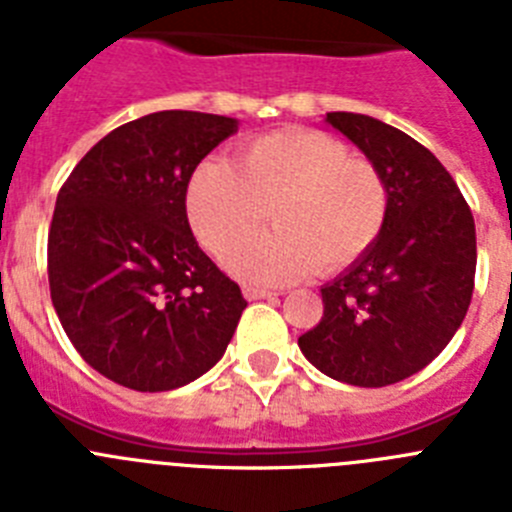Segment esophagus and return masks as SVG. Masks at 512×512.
I'll return each mask as SVG.
<instances>
[{"label":"esophagus","mask_w":512,"mask_h":512,"mask_svg":"<svg viewBox=\"0 0 512 512\" xmlns=\"http://www.w3.org/2000/svg\"><path fill=\"white\" fill-rule=\"evenodd\" d=\"M243 295H246V300H271V297H277V292H269V289L246 287V289H243Z\"/></svg>","instance_id":"34e87169"}]
</instances>
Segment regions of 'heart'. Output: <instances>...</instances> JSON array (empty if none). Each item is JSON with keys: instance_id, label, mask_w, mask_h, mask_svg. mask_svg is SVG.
Listing matches in <instances>:
<instances>
[{"instance_id": "heart-1", "label": "heart", "mask_w": 512, "mask_h": 512, "mask_svg": "<svg viewBox=\"0 0 512 512\" xmlns=\"http://www.w3.org/2000/svg\"><path fill=\"white\" fill-rule=\"evenodd\" d=\"M274 234L230 253L235 277L284 284L325 274L364 256L387 220V187L369 161L351 158L320 130H282L256 138L238 161L210 158L194 171L187 215L194 235L225 256L265 222Z\"/></svg>"}]
</instances>
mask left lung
I'll return each instance as SVG.
<instances>
[{
  "instance_id": "1",
  "label": "left lung",
  "mask_w": 512,
  "mask_h": 512,
  "mask_svg": "<svg viewBox=\"0 0 512 512\" xmlns=\"http://www.w3.org/2000/svg\"><path fill=\"white\" fill-rule=\"evenodd\" d=\"M387 187V220L372 248L320 287L323 318L297 346L315 369L356 387L413 377L467 315L477 269L469 205L428 148L387 122L328 112Z\"/></svg>"
}]
</instances>
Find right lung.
Listing matches in <instances>:
<instances>
[{"mask_svg": "<svg viewBox=\"0 0 512 512\" xmlns=\"http://www.w3.org/2000/svg\"><path fill=\"white\" fill-rule=\"evenodd\" d=\"M235 117L164 110L81 158L48 233L51 300L92 369L138 392L194 382L223 359L248 302L197 246L187 187Z\"/></svg>", "mask_w": 512, "mask_h": 512, "instance_id": "add662e5", "label": "right lung"}]
</instances>
